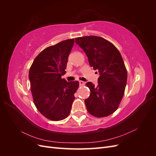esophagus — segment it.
Masks as SVG:
<instances>
[{"mask_svg": "<svg viewBox=\"0 0 156 156\" xmlns=\"http://www.w3.org/2000/svg\"><path fill=\"white\" fill-rule=\"evenodd\" d=\"M79 83L80 86H83V85H84V82L83 81H79Z\"/></svg>", "mask_w": 156, "mask_h": 156, "instance_id": "obj_1", "label": "esophagus"}]
</instances>
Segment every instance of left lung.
I'll list each match as a JSON object with an SVG mask.
<instances>
[{
    "label": "left lung",
    "mask_w": 156,
    "mask_h": 156,
    "mask_svg": "<svg viewBox=\"0 0 156 156\" xmlns=\"http://www.w3.org/2000/svg\"><path fill=\"white\" fill-rule=\"evenodd\" d=\"M75 42L86 53L90 66L100 75L97 87L91 82L86 84L90 90V95L84 101L88 112L98 118L112 114L119 108L127 83V70L121 54L101 37H79Z\"/></svg>",
    "instance_id": "left-lung-1"
}]
</instances>
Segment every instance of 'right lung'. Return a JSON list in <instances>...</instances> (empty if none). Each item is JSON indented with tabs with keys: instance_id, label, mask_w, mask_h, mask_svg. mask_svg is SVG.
Returning <instances> with one entry per match:
<instances>
[{
	"instance_id": "right-lung-1",
	"label": "right lung",
	"mask_w": 156,
	"mask_h": 156,
	"mask_svg": "<svg viewBox=\"0 0 156 156\" xmlns=\"http://www.w3.org/2000/svg\"><path fill=\"white\" fill-rule=\"evenodd\" d=\"M73 44L74 39H69L45 48L35 58L29 70L34 104L51 120H62L69 115L79 85L77 81L67 82L61 78L66 73Z\"/></svg>"
}]
</instances>
